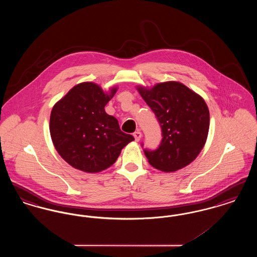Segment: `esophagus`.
<instances>
[{
    "instance_id": "1",
    "label": "esophagus",
    "mask_w": 257,
    "mask_h": 257,
    "mask_svg": "<svg viewBox=\"0 0 257 257\" xmlns=\"http://www.w3.org/2000/svg\"><path fill=\"white\" fill-rule=\"evenodd\" d=\"M135 138V141H137V142H139L140 140H141V138H142V133L140 132V131H137V132H135L134 134H133Z\"/></svg>"
}]
</instances>
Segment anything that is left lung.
I'll use <instances>...</instances> for the list:
<instances>
[{"instance_id":"obj_1","label":"left lung","mask_w":257,"mask_h":257,"mask_svg":"<svg viewBox=\"0 0 257 257\" xmlns=\"http://www.w3.org/2000/svg\"><path fill=\"white\" fill-rule=\"evenodd\" d=\"M162 128L156 150H145L148 163L165 172L183 169L196 159L207 140L210 114L204 99L179 82L137 86Z\"/></svg>"}]
</instances>
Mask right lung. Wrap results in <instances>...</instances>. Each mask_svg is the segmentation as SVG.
<instances>
[{
	"label": "right lung",
	"mask_w": 257,
	"mask_h": 257,
	"mask_svg": "<svg viewBox=\"0 0 257 257\" xmlns=\"http://www.w3.org/2000/svg\"><path fill=\"white\" fill-rule=\"evenodd\" d=\"M117 90L105 92L92 82L73 86L53 107L50 134L61 158L74 169L96 173L116 161L123 147L134 141L125 134L105 106Z\"/></svg>",
	"instance_id": "right-lung-1"
}]
</instances>
